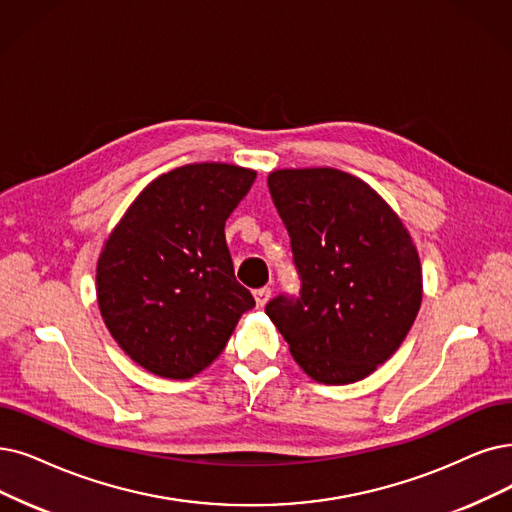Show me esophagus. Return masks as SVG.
I'll use <instances>...</instances> for the list:
<instances>
[{
  "mask_svg": "<svg viewBox=\"0 0 512 512\" xmlns=\"http://www.w3.org/2000/svg\"><path fill=\"white\" fill-rule=\"evenodd\" d=\"M254 298H256V306H258V309H262V306L267 304L269 298H271V288H258V290L254 292Z\"/></svg>",
  "mask_w": 512,
  "mask_h": 512,
  "instance_id": "34e87169",
  "label": "esophagus"
}]
</instances>
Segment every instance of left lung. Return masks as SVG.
<instances>
[{"instance_id": "1", "label": "left lung", "mask_w": 512, "mask_h": 512, "mask_svg": "<svg viewBox=\"0 0 512 512\" xmlns=\"http://www.w3.org/2000/svg\"><path fill=\"white\" fill-rule=\"evenodd\" d=\"M269 191L302 283L298 298L281 294L264 311L313 380H363L399 349L418 315L416 245L393 208L357 176L275 170Z\"/></svg>"}]
</instances>
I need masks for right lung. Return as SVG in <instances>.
<instances>
[{
    "label": "right lung",
    "instance_id": "right-lung-1",
    "mask_svg": "<svg viewBox=\"0 0 512 512\" xmlns=\"http://www.w3.org/2000/svg\"><path fill=\"white\" fill-rule=\"evenodd\" d=\"M254 180V170L214 161L161 174L105 241L96 267L100 315L147 372L193 378L254 309L224 239V222Z\"/></svg>",
    "mask_w": 512,
    "mask_h": 512
}]
</instances>
